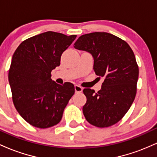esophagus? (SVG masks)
Masks as SVG:
<instances>
[{"instance_id": "34e87169", "label": "esophagus", "mask_w": 157, "mask_h": 157, "mask_svg": "<svg viewBox=\"0 0 157 157\" xmlns=\"http://www.w3.org/2000/svg\"><path fill=\"white\" fill-rule=\"evenodd\" d=\"M75 91H76L77 93H80V92H82V88L81 87V86H78V85H76V86H75Z\"/></svg>"}]
</instances>
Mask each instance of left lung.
<instances>
[{
	"instance_id": "obj_1",
	"label": "left lung",
	"mask_w": 157,
	"mask_h": 157,
	"mask_svg": "<svg viewBox=\"0 0 157 157\" xmlns=\"http://www.w3.org/2000/svg\"><path fill=\"white\" fill-rule=\"evenodd\" d=\"M74 47L94 57L95 74L103 77L102 89H84L87 101L82 108L86 120L98 128L111 126L125 116L136 94L139 67L134 52L120 37L107 32L80 36Z\"/></svg>"
}]
</instances>
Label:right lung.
I'll return each instance as SVG.
<instances>
[{
	"label": "right lung",
	"instance_id": "obj_1",
	"mask_svg": "<svg viewBox=\"0 0 157 157\" xmlns=\"http://www.w3.org/2000/svg\"><path fill=\"white\" fill-rule=\"evenodd\" d=\"M76 37L44 32L23 41L12 56L9 70L12 101L19 114L34 127L58 124L75 92L71 82L56 83L51 72L60 66L63 52Z\"/></svg>",
	"mask_w": 157,
	"mask_h": 157
}]
</instances>
